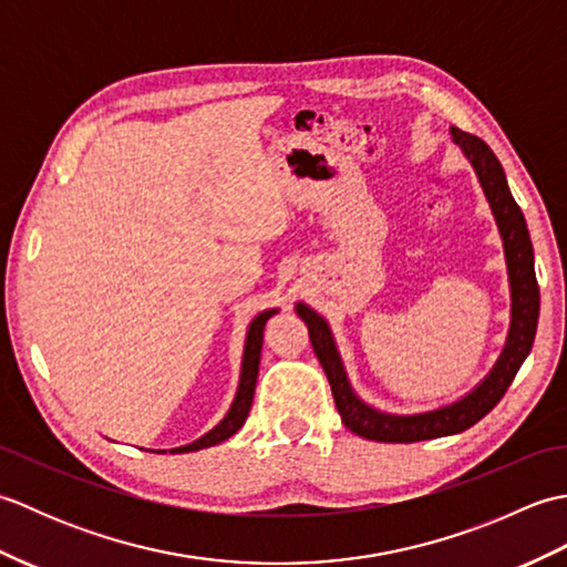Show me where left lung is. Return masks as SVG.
<instances>
[{"instance_id": "obj_1", "label": "left lung", "mask_w": 567, "mask_h": 567, "mask_svg": "<svg viewBox=\"0 0 567 567\" xmlns=\"http://www.w3.org/2000/svg\"><path fill=\"white\" fill-rule=\"evenodd\" d=\"M451 136L455 146H461L465 158L473 165V171L483 185L485 197L489 202V209L495 214V221L499 228L502 244H504V258H507V272H509V290H512V323L509 336L504 343V351L497 358L495 368L489 375L477 384L473 392H467L463 400L453 404H445L433 409V412L421 414H388L380 409L365 404L353 392L351 382H348L343 360L336 348L333 333L323 317H319L315 309L299 302L295 309L302 317L309 329V341L319 363L327 372L336 409H339L341 421L346 429H351L358 436L368 441L380 443H416L441 436H453L477 424L487 412L497 406V402L507 392L514 375L519 372L526 355L532 353L536 323H538V282L534 272V248L532 236H528L526 219L514 202L507 177H504L502 165L497 155L483 138L473 134H465L461 128H451Z\"/></svg>"}]
</instances>
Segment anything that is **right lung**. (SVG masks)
Wrapping results in <instances>:
<instances>
[{"label":"right lung","mask_w":567,"mask_h":567,"mask_svg":"<svg viewBox=\"0 0 567 567\" xmlns=\"http://www.w3.org/2000/svg\"><path fill=\"white\" fill-rule=\"evenodd\" d=\"M277 309H265L260 315L250 321L248 333H246V348H244V363H240V380H238V390L234 396V404L228 409L226 416L216 424L212 431L204 433L202 439L192 441L187 445H179V449H171V453H192V451H202L209 449V445L221 443L226 439H231L234 433L246 424L250 404H252V394H256V382H258V365H260V351H262V329L265 321H268ZM155 453H165V451H155Z\"/></svg>","instance_id":"add662e5"}]
</instances>
